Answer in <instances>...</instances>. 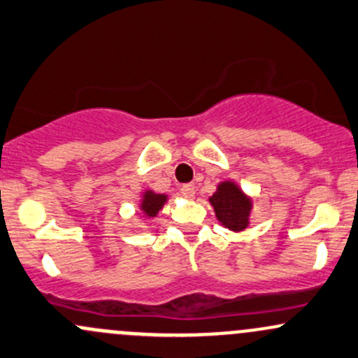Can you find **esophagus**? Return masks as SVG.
I'll list each match as a JSON object with an SVG mask.
<instances>
[{
  "mask_svg": "<svg viewBox=\"0 0 358 358\" xmlns=\"http://www.w3.org/2000/svg\"><path fill=\"white\" fill-rule=\"evenodd\" d=\"M180 194H182L186 199H193L196 196L194 184H184V186L180 187Z\"/></svg>",
  "mask_w": 358,
  "mask_h": 358,
  "instance_id": "obj_1",
  "label": "esophagus"
}]
</instances>
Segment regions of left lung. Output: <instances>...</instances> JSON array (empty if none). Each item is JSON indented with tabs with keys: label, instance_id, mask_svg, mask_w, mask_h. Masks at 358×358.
<instances>
[{
	"label": "left lung",
	"instance_id": "left-lung-1",
	"mask_svg": "<svg viewBox=\"0 0 358 358\" xmlns=\"http://www.w3.org/2000/svg\"><path fill=\"white\" fill-rule=\"evenodd\" d=\"M215 217L230 232H244L251 224L252 198L242 191L236 180L227 179L217 184V191L208 198Z\"/></svg>",
	"mask_w": 358,
	"mask_h": 358
}]
</instances>
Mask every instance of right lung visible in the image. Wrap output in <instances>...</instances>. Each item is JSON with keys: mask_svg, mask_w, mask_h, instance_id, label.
I'll use <instances>...</instances> for the list:
<instances>
[{"mask_svg": "<svg viewBox=\"0 0 358 358\" xmlns=\"http://www.w3.org/2000/svg\"><path fill=\"white\" fill-rule=\"evenodd\" d=\"M169 201V194L155 193L153 189H145L140 196V203H138V210L140 215L147 220H153L159 215V211L164 208L165 203Z\"/></svg>", "mask_w": 358, "mask_h": 358, "instance_id": "1", "label": "right lung"}]
</instances>
